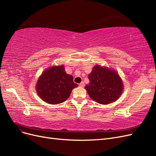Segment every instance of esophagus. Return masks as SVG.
Segmentation results:
<instances>
[{
	"label": "esophagus",
	"mask_w": 156,
	"mask_h": 156,
	"mask_svg": "<svg viewBox=\"0 0 156 156\" xmlns=\"http://www.w3.org/2000/svg\"><path fill=\"white\" fill-rule=\"evenodd\" d=\"M79 87H84V82H81V83H79Z\"/></svg>",
	"instance_id": "obj_1"
}]
</instances>
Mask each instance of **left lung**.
Listing matches in <instances>:
<instances>
[{"label":"left lung","instance_id":"obj_1","mask_svg":"<svg viewBox=\"0 0 156 156\" xmlns=\"http://www.w3.org/2000/svg\"><path fill=\"white\" fill-rule=\"evenodd\" d=\"M90 83L84 87L92 100L101 104H108L119 99L124 85L116 71L96 65L88 75Z\"/></svg>","mask_w":156,"mask_h":156}]
</instances>
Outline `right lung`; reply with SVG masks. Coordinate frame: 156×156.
<instances>
[{"label": "right lung", "instance_id": "1", "mask_svg": "<svg viewBox=\"0 0 156 156\" xmlns=\"http://www.w3.org/2000/svg\"><path fill=\"white\" fill-rule=\"evenodd\" d=\"M77 87L72 75L67 74L60 65L45 69L37 80L36 90L42 100L54 105L65 101Z\"/></svg>", "mask_w": 156, "mask_h": 156}]
</instances>
